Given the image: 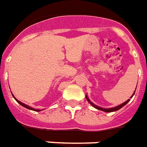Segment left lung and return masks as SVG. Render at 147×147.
<instances>
[{
	"label": "left lung",
	"instance_id": "1",
	"mask_svg": "<svg viewBox=\"0 0 147 147\" xmlns=\"http://www.w3.org/2000/svg\"><path fill=\"white\" fill-rule=\"evenodd\" d=\"M135 92H136V90L134 91V93H133V94L131 96V97H130V99H131V97L134 96L135 94ZM86 100H87V101L90 103L92 106H93V107H95L96 109H98V110H100V111H104V112H113V111H118L119 109H121V107H123L125 104H127L129 102V100H130V99H129V100H127L125 101V102H124V103H122V104H121L120 105H118V106H116V107H111V108H104V107H99V106H97V105H96V104H94L92 102V101L90 100V99H89V97H88L87 95H86Z\"/></svg>",
	"mask_w": 147,
	"mask_h": 147
}]
</instances>
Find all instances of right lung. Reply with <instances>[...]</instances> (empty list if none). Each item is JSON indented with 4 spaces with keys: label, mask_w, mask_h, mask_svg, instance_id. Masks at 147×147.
Masks as SVG:
<instances>
[{
    "label": "right lung",
    "mask_w": 147,
    "mask_h": 147,
    "mask_svg": "<svg viewBox=\"0 0 147 147\" xmlns=\"http://www.w3.org/2000/svg\"><path fill=\"white\" fill-rule=\"evenodd\" d=\"M11 94H12V93H11ZM12 96H13V97H14V98H15V100H16L17 101V102H18V104H20V105H22V107H26V108H27V109L32 110V111H40V110L34 109V108H32V107H29V106H28V105H27V104H24V103H22V102H21V101H19V100H17V99H16V97H15V96H14V95H13V94H12Z\"/></svg>",
    "instance_id": "right-lung-1"
}]
</instances>
